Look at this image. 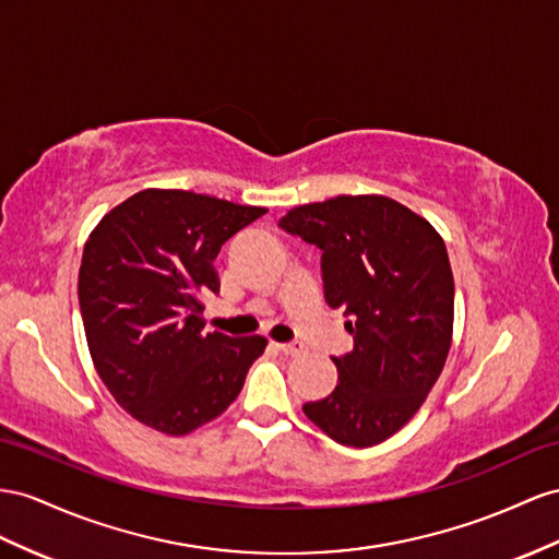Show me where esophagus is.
I'll return each mask as SVG.
<instances>
[{"instance_id":"esophagus-1","label":"esophagus","mask_w":559,"mask_h":559,"mask_svg":"<svg viewBox=\"0 0 559 559\" xmlns=\"http://www.w3.org/2000/svg\"><path fill=\"white\" fill-rule=\"evenodd\" d=\"M274 347L288 356H297L299 352H302V345H299V342H276Z\"/></svg>"}]
</instances>
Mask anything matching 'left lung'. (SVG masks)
<instances>
[{
  "label": "left lung",
  "mask_w": 559,
  "mask_h": 559,
  "mask_svg": "<svg viewBox=\"0 0 559 559\" xmlns=\"http://www.w3.org/2000/svg\"><path fill=\"white\" fill-rule=\"evenodd\" d=\"M285 234L321 250L328 307L345 309L354 349L333 356L337 388L305 404L345 447L399 432L423 406L451 347L453 274L432 224L384 195H337L290 210Z\"/></svg>",
  "instance_id": "1"
}]
</instances>
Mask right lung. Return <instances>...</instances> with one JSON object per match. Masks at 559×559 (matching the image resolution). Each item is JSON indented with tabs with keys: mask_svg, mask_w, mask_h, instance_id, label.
I'll return each instance as SVG.
<instances>
[{
	"mask_svg": "<svg viewBox=\"0 0 559 559\" xmlns=\"http://www.w3.org/2000/svg\"><path fill=\"white\" fill-rule=\"evenodd\" d=\"M266 214L191 191L146 189L110 210L84 246L78 295L94 366L116 402L165 435H189L240 394L266 340L203 333L214 257Z\"/></svg>",
	"mask_w": 559,
	"mask_h": 559,
	"instance_id": "obj_1",
	"label": "right lung"
}]
</instances>
